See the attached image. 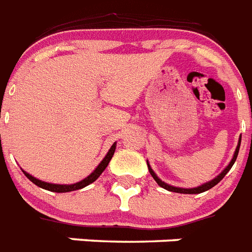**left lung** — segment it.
Returning <instances> with one entry per match:
<instances>
[{
	"mask_svg": "<svg viewBox=\"0 0 252 252\" xmlns=\"http://www.w3.org/2000/svg\"><path fill=\"white\" fill-rule=\"evenodd\" d=\"M239 146H241V138H239V141H238V145H237V149H235L234 152V156H233V158H231V161L230 163L226 166V168L223 170L220 175H217L213 180H211V182H208V183H204L201 184V186H199V187H195V188H180V187H174V186H170V184L165 183V182H162L159 178H158L157 175H156V172L152 170V167H150V165L148 163V168H149V172H150V175L153 176L154 180L157 182L158 186H161L162 188H165V189H167V191H171V192H178V193H201V192H205L208 191V189H211L212 187H215L216 184L220 183L221 180L223 179V176L226 175L227 172H229V170L231 168V166L234 165V162L235 159H237V157H238V152H239Z\"/></svg>",
	"mask_w": 252,
	"mask_h": 252,
	"instance_id": "8db88e82",
	"label": "left lung"
}]
</instances>
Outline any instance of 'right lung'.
<instances>
[{"label":"right lung","mask_w":252,"mask_h":252,"mask_svg":"<svg viewBox=\"0 0 252 252\" xmlns=\"http://www.w3.org/2000/svg\"><path fill=\"white\" fill-rule=\"evenodd\" d=\"M115 149H116V142H114V145L111 146L110 150H108V153L106 154V157L103 158L102 162L99 163L98 167L95 168L94 171L91 172L90 175L86 176L85 179H82L81 182H78V183H74V184H53V183H47V182H43V180H39L36 179L35 176L30 175L29 172L23 171V174H25L27 178H29L31 182H32L33 184H36L37 187L40 188H44V189H48V191L51 192H57V193H61V192H70V191H76V189H81V188L86 187V186H89V184H91L93 182H95V180L98 179L99 176H100V174H102L104 170H106V167L108 166V163H110L111 158H112V156H114L115 153Z\"/></svg>","instance_id":"1"}]
</instances>
